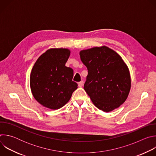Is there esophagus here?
Segmentation results:
<instances>
[{
    "instance_id": "1",
    "label": "esophagus",
    "mask_w": 156,
    "mask_h": 156,
    "mask_svg": "<svg viewBox=\"0 0 156 156\" xmlns=\"http://www.w3.org/2000/svg\"><path fill=\"white\" fill-rule=\"evenodd\" d=\"M78 84V86L81 87H82V86H83V84H84V81H81L79 82Z\"/></svg>"
}]
</instances>
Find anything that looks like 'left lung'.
I'll use <instances>...</instances> for the list:
<instances>
[{"mask_svg":"<svg viewBox=\"0 0 156 156\" xmlns=\"http://www.w3.org/2000/svg\"><path fill=\"white\" fill-rule=\"evenodd\" d=\"M80 55L88 73L84 90L93 104L105 112L119 107L131 87L129 72L121 57L106 46L81 51Z\"/></svg>","mask_w":156,"mask_h":156,"instance_id":"left-lung-1","label":"left lung"}]
</instances>
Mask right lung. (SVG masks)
I'll list each match as a JSON object with an SVG mask.
<instances>
[{"mask_svg":"<svg viewBox=\"0 0 156 156\" xmlns=\"http://www.w3.org/2000/svg\"><path fill=\"white\" fill-rule=\"evenodd\" d=\"M70 51L51 49L34 63L30 76V86L35 99L43 106L55 110L67 103L78 84L72 80L73 70L66 67Z\"/></svg>","mask_w":156,"mask_h":156,"instance_id":"1","label":"right lung"}]
</instances>
